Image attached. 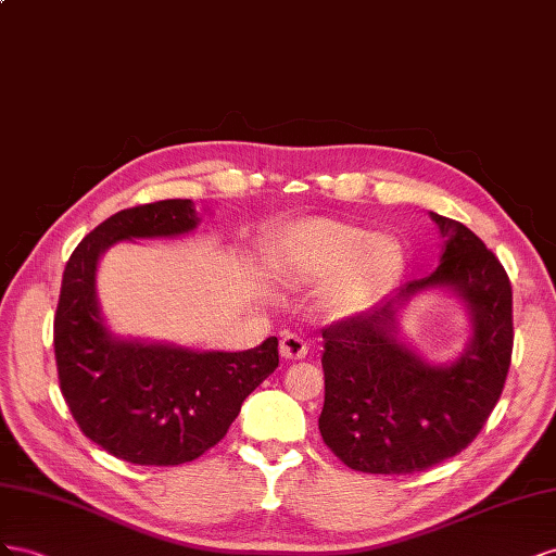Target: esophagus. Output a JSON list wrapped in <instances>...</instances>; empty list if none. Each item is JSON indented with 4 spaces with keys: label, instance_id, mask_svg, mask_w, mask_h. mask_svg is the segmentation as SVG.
<instances>
[{
    "label": "esophagus",
    "instance_id": "34e87169",
    "mask_svg": "<svg viewBox=\"0 0 556 556\" xmlns=\"http://www.w3.org/2000/svg\"><path fill=\"white\" fill-rule=\"evenodd\" d=\"M279 354L289 361H300L307 356V342L295 332H283L279 340Z\"/></svg>",
    "mask_w": 556,
    "mask_h": 556
}]
</instances>
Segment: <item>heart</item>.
<instances>
[{
  "label": "heart",
  "mask_w": 556,
  "mask_h": 556,
  "mask_svg": "<svg viewBox=\"0 0 556 556\" xmlns=\"http://www.w3.org/2000/svg\"><path fill=\"white\" fill-rule=\"evenodd\" d=\"M401 265V244L391 235L332 218L291 226L275 249L279 277L295 289H321V307L332 319H352L384 295Z\"/></svg>",
  "instance_id": "obj_1"
}]
</instances>
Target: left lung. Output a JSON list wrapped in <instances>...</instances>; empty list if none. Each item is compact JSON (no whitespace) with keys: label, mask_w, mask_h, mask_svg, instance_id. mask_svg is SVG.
<instances>
[{"label":"left lung","mask_w":556,"mask_h":556,"mask_svg":"<svg viewBox=\"0 0 556 556\" xmlns=\"http://www.w3.org/2000/svg\"><path fill=\"white\" fill-rule=\"evenodd\" d=\"M431 218L442 237L433 273L321 330L319 431L352 470L409 475L456 456L482 431L510 368V279L472 230L435 212ZM424 290L452 292L469 309L471 340L452 364L424 362L400 336V307Z\"/></svg>","instance_id":"1"}]
</instances>
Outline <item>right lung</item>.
<instances>
[{"label": "right lung", "instance_id": "right-lung-1", "mask_svg": "<svg viewBox=\"0 0 556 556\" xmlns=\"http://www.w3.org/2000/svg\"><path fill=\"white\" fill-rule=\"evenodd\" d=\"M200 218L190 200L139 204L109 216L74 249L53 321L60 391L84 435L137 466H179L228 433L247 395L279 366L277 338L247 352L121 340L104 324L94 275L125 240L179 237Z\"/></svg>", "mask_w": 556, "mask_h": 556}]
</instances>
